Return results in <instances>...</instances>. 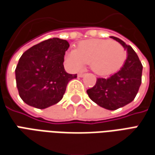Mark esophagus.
Masks as SVG:
<instances>
[{"instance_id": "1", "label": "esophagus", "mask_w": 155, "mask_h": 155, "mask_svg": "<svg viewBox=\"0 0 155 155\" xmlns=\"http://www.w3.org/2000/svg\"><path fill=\"white\" fill-rule=\"evenodd\" d=\"M84 75H85L84 73H78V78H83V77H84Z\"/></svg>"}]
</instances>
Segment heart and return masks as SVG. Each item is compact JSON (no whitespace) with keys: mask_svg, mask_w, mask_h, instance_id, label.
<instances>
[{"mask_svg":"<svg viewBox=\"0 0 155 155\" xmlns=\"http://www.w3.org/2000/svg\"><path fill=\"white\" fill-rule=\"evenodd\" d=\"M127 52L116 41L109 39H88L78 44L77 50L66 52L65 61L69 68L78 71L89 63L97 75L108 76L117 71L124 64Z\"/></svg>","mask_w":155,"mask_h":155,"instance_id":"heart-1","label":"heart"}]
</instances>
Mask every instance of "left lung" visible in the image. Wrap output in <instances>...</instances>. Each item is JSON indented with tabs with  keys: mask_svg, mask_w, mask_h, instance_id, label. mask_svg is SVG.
Returning <instances> with one entry per match:
<instances>
[{
	"mask_svg": "<svg viewBox=\"0 0 155 155\" xmlns=\"http://www.w3.org/2000/svg\"><path fill=\"white\" fill-rule=\"evenodd\" d=\"M110 38L127 50V59L119 71L108 78H97L95 85L87 90L89 98L100 107L115 110L131 103L142 83L143 66L132 47L121 39Z\"/></svg>",
	"mask_w": 155,
	"mask_h": 155,
	"instance_id": "left-lung-1",
	"label": "left lung"
}]
</instances>
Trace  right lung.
<instances>
[{
	"mask_svg": "<svg viewBox=\"0 0 155 155\" xmlns=\"http://www.w3.org/2000/svg\"><path fill=\"white\" fill-rule=\"evenodd\" d=\"M70 45L59 38L47 39L26 51L15 70L17 88L27 104L45 109L62 99L69 81L77 74H69L63 66L64 55Z\"/></svg>",
	"mask_w": 155,
	"mask_h": 155,
	"instance_id": "1",
	"label": "right lung"
}]
</instances>
